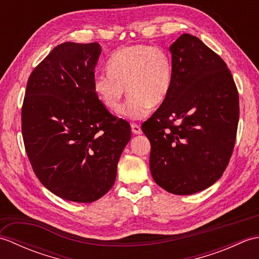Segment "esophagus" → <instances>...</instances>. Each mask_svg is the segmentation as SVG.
I'll return each instance as SVG.
<instances>
[{
    "mask_svg": "<svg viewBox=\"0 0 259 259\" xmlns=\"http://www.w3.org/2000/svg\"><path fill=\"white\" fill-rule=\"evenodd\" d=\"M131 131H133L135 135H140L142 133L141 126L139 124H137V123L131 124Z\"/></svg>",
    "mask_w": 259,
    "mask_h": 259,
    "instance_id": "34e87169",
    "label": "esophagus"
}]
</instances>
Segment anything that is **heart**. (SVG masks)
<instances>
[{"label": "heart", "mask_w": 259, "mask_h": 259, "mask_svg": "<svg viewBox=\"0 0 259 259\" xmlns=\"http://www.w3.org/2000/svg\"><path fill=\"white\" fill-rule=\"evenodd\" d=\"M107 68L109 73L93 76V92L110 111L118 112L126 89L129 99L121 110L125 118L146 117L151 107L163 103L172 87V60L160 47L121 48L109 58Z\"/></svg>", "instance_id": "heart-1"}]
</instances>
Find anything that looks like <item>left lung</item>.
Listing matches in <instances>:
<instances>
[{
    "label": "left lung",
    "mask_w": 259,
    "mask_h": 259,
    "mask_svg": "<svg viewBox=\"0 0 259 259\" xmlns=\"http://www.w3.org/2000/svg\"><path fill=\"white\" fill-rule=\"evenodd\" d=\"M174 81L141 129L150 140L153 180L175 195L205 190L222 177L234 150L239 97L224 60L197 36L171 46Z\"/></svg>",
    "instance_id": "8db88e82"
}]
</instances>
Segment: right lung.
I'll return each mask as SVG.
<instances>
[{"mask_svg":"<svg viewBox=\"0 0 259 259\" xmlns=\"http://www.w3.org/2000/svg\"><path fill=\"white\" fill-rule=\"evenodd\" d=\"M99 43L64 42L32 71L22 106V136L41 184L62 199L92 202L111 189L130 124L93 92Z\"/></svg>","mask_w":259,"mask_h":259,"instance_id":"1","label":"right lung"}]
</instances>
